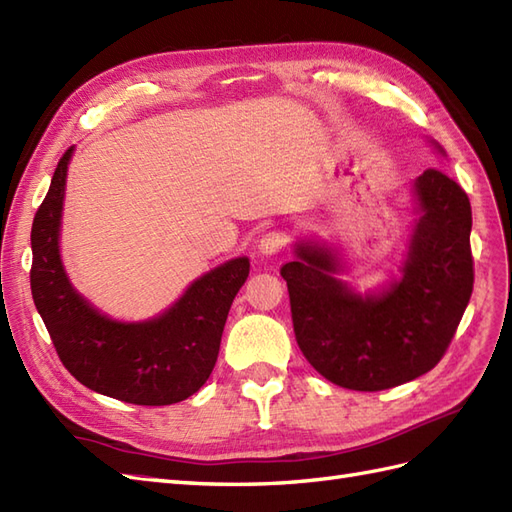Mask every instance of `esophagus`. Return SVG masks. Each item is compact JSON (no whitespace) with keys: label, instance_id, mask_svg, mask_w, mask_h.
<instances>
[{"label":"esophagus","instance_id":"34e87169","mask_svg":"<svg viewBox=\"0 0 512 512\" xmlns=\"http://www.w3.org/2000/svg\"><path fill=\"white\" fill-rule=\"evenodd\" d=\"M287 242H290V235H287L283 229H272L264 235V238H261L259 251L264 255H277L283 251Z\"/></svg>","mask_w":512,"mask_h":512}]
</instances>
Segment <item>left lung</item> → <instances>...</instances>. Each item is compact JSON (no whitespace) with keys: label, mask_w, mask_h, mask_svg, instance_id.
<instances>
[{"label":"left lung","mask_w":512,"mask_h":512,"mask_svg":"<svg viewBox=\"0 0 512 512\" xmlns=\"http://www.w3.org/2000/svg\"><path fill=\"white\" fill-rule=\"evenodd\" d=\"M419 220L402 281L361 298L337 281L333 255L298 244L281 268L290 292L298 348L326 381L355 391H383L430 372L443 359L474 292L471 205L439 168L413 183Z\"/></svg>","instance_id":"1"}]
</instances>
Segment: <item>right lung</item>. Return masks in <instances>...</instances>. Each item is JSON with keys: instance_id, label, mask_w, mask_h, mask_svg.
Returning a JSON list of instances; mask_svg holds the SVG:
<instances>
[{"instance_id": "add662e5", "label": "right lung", "mask_w": 512, "mask_h": 512, "mask_svg": "<svg viewBox=\"0 0 512 512\" xmlns=\"http://www.w3.org/2000/svg\"><path fill=\"white\" fill-rule=\"evenodd\" d=\"M73 147L60 157L32 222L30 285L34 305L64 368L103 396L140 406L190 398L212 374L235 294L248 277L246 257L196 279L160 318L114 322L90 307L64 274L58 248L64 183Z\"/></svg>"}]
</instances>
